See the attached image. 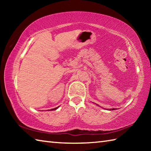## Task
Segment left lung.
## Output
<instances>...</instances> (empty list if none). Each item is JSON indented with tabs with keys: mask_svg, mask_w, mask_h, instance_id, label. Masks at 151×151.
Wrapping results in <instances>:
<instances>
[{
	"mask_svg": "<svg viewBox=\"0 0 151 151\" xmlns=\"http://www.w3.org/2000/svg\"><path fill=\"white\" fill-rule=\"evenodd\" d=\"M109 110H112V111H113V110H114V109H109Z\"/></svg>",
	"mask_w": 151,
	"mask_h": 151,
	"instance_id": "obj_1",
	"label": "left lung"
}]
</instances>
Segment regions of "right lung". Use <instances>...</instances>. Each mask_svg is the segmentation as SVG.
Listing matches in <instances>:
<instances>
[{
    "label": "right lung",
    "instance_id": "add662e5",
    "mask_svg": "<svg viewBox=\"0 0 151 151\" xmlns=\"http://www.w3.org/2000/svg\"><path fill=\"white\" fill-rule=\"evenodd\" d=\"M57 108H58V107H57V108H55V109H50V111H51V110H56Z\"/></svg>",
    "mask_w": 151,
    "mask_h": 151
}]
</instances>
